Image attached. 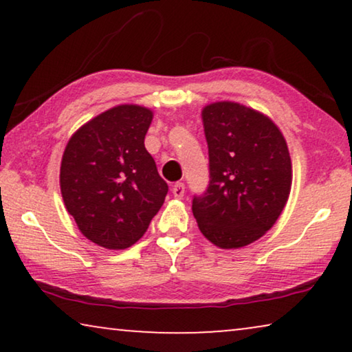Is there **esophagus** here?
<instances>
[{"label": "esophagus", "mask_w": 352, "mask_h": 352, "mask_svg": "<svg viewBox=\"0 0 352 352\" xmlns=\"http://www.w3.org/2000/svg\"><path fill=\"white\" fill-rule=\"evenodd\" d=\"M171 192H173V195L176 197V199H182V197H184V194H186V186L182 184V182H176V184L171 187Z\"/></svg>", "instance_id": "obj_1"}]
</instances>
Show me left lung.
Wrapping results in <instances>:
<instances>
[{
    "label": "left lung",
    "mask_w": 352,
    "mask_h": 352,
    "mask_svg": "<svg viewBox=\"0 0 352 352\" xmlns=\"http://www.w3.org/2000/svg\"><path fill=\"white\" fill-rule=\"evenodd\" d=\"M210 184L192 200L200 232L216 247L242 248L263 237L285 208L292 158L277 124L247 105L221 100L201 110Z\"/></svg>",
    "instance_id": "left-lung-1"
}]
</instances>
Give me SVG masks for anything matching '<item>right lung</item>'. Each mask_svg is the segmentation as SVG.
Instances as JSON below:
<instances>
[{
  "label": "right lung",
  "instance_id": "add662e5",
  "mask_svg": "<svg viewBox=\"0 0 352 352\" xmlns=\"http://www.w3.org/2000/svg\"><path fill=\"white\" fill-rule=\"evenodd\" d=\"M153 112L122 104L89 120L67 142L60 192L80 232L99 247L124 250L146 234L168 184L144 139Z\"/></svg>",
  "mask_w": 352,
  "mask_h": 352
}]
</instances>
